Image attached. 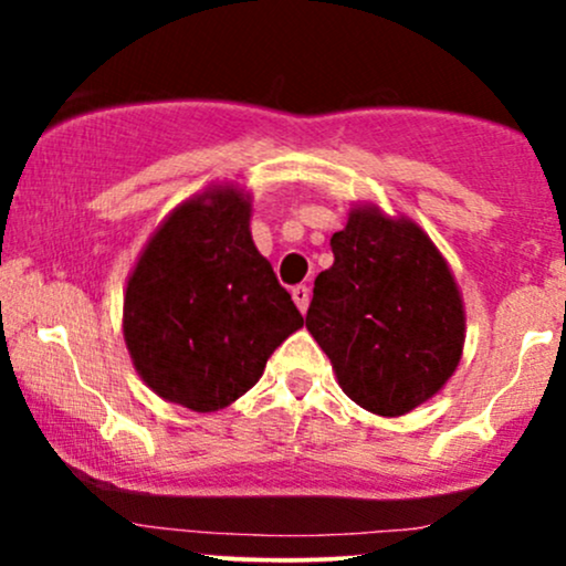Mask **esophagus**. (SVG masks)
Segmentation results:
<instances>
[{"label": "esophagus", "instance_id": "1", "mask_svg": "<svg viewBox=\"0 0 566 566\" xmlns=\"http://www.w3.org/2000/svg\"><path fill=\"white\" fill-rule=\"evenodd\" d=\"M292 301H295L297 308H301V314H305V308H308V301H311V290L305 287V284H297V287H292Z\"/></svg>", "mask_w": 566, "mask_h": 566}]
</instances>
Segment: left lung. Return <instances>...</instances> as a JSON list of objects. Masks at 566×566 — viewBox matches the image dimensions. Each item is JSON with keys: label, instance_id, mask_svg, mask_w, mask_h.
<instances>
[{"label": "left lung", "instance_id": "obj_1", "mask_svg": "<svg viewBox=\"0 0 566 566\" xmlns=\"http://www.w3.org/2000/svg\"><path fill=\"white\" fill-rule=\"evenodd\" d=\"M335 263L314 282L305 327L346 396L396 418L450 380L463 354V301L431 239L375 207L350 210L329 239Z\"/></svg>", "mask_w": 566, "mask_h": 566}]
</instances>
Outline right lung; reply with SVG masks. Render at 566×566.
I'll use <instances>...</instances> for the list:
<instances>
[{
    "label": "right lung",
    "mask_w": 566,
    "mask_h": 566,
    "mask_svg": "<svg viewBox=\"0 0 566 566\" xmlns=\"http://www.w3.org/2000/svg\"><path fill=\"white\" fill-rule=\"evenodd\" d=\"M301 311L250 237V201L212 188L180 205L127 282L125 340L161 399L193 412L229 407L261 380Z\"/></svg>",
    "instance_id": "obj_1"
}]
</instances>
